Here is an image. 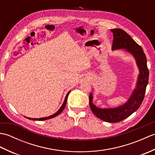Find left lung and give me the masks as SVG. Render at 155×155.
<instances>
[{
	"label": "left lung",
	"mask_w": 155,
	"mask_h": 155,
	"mask_svg": "<svg viewBox=\"0 0 155 155\" xmlns=\"http://www.w3.org/2000/svg\"><path fill=\"white\" fill-rule=\"evenodd\" d=\"M110 31L113 33L114 38L112 49L114 51L124 48L125 51L132 54L135 58L140 72L137 87L129 99L120 107L113 108L97 107L93 103L92 93L89 95V104L92 112L100 119L108 123H118L129 117L142 104L149 82V71L147 67L146 55L144 53L142 47L123 29L114 28Z\"/></svg>",
	"instance_id": "1"
}]
</instances>
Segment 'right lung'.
<instances>
[{"instance_id": "add662e5", "label": "right lung", "mask_w": 155, "mask_h": 155, "mask_svg": "<svg viewBox=\"0 0 155 155\" xmlns=\"http://www.w3.org/2000/svg\"><path fill=\"white\" fill-rule=\"evenodd\" d=\"M71 91H69L68 93H67V94L66 95V97H65V99H64V101L63 104H62V105L61 106V107L59 108V110L57 112V113L53 114L52 115H51V116L49 117H44V118H29V117H26L27 118H28V119H30V120H47V119H50V118H54L55 117H57V115H58L59 114H61L62 113V111L64 110V108L66 106V104H67V98H68V96L69 94V93H70Z\"/></svg>"}]
</instances>
